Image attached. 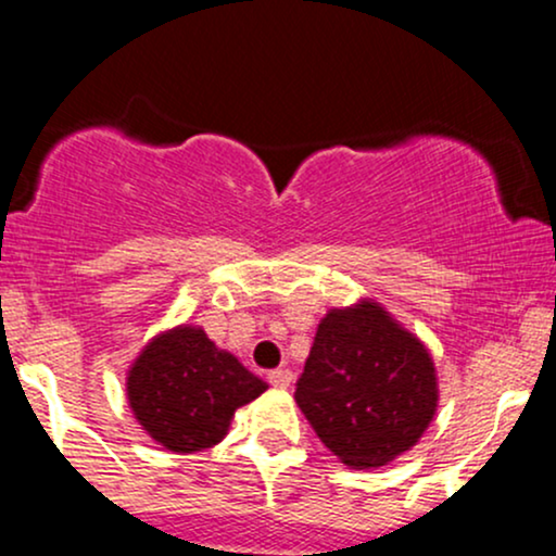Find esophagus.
Returning <instances> with one entry per match:
<instances>
[{
	"mask_svg": "<svg viewBox=\"0 0 556 556\" xmlns=\"http://www.w3.org/2000/svg\"><path fill=\"white\" fill-rule=\"evenodd\" d=\"M266 379H269L271 387L285 389V387L292 384V371H287V368H277V371H269V376H266Z\"/></svg>",
	"mask_w": 556,
	"mask_h": 556,
	"instance_id": "1",
	"label": "esophagus"
}]
</instances>
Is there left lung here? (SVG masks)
Returning a JSON list of instances; mask_svg holds the SVG:
<instances>
[{
	"label": "left lung",
	"mask_w": 556,
	"mask_h": 556,
	"mask_svg": "<svg viewBox=\"0 0 556 556\" xmlns=\"http://www.w3.org/2000/svg\"><path fill=\"white\" fill-rule=\"evenodd\" d=\"M295 402L348 468H381L416 446L437 416V366L384 305L361 298L321 318Z\"/></svg>",
	"instance_id": "left-lung-1"
}]
</instances>
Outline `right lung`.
<instances>
[{"instance_id":"obj_1","label":"right lung","mask_w":556,"mask_h":556,"mask_svg":"<svg viewBox=\"0 0 556 556\" xmlns=\"http://www.w3.org/2000/svg\"><path fill=\"white\" fill-rule=\"evenodd\" d=\"M269 389L206 331H159L127 368L125 394L140 429L169 452H198L227 437L235 410Z\"/></svg>"}]
</instances>
